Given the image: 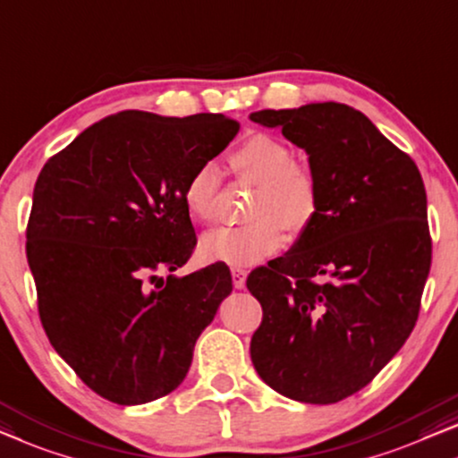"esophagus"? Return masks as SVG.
I'll list each match as a JSON object with an SVG mask.
<instances>
[{"instance_id": "1", "label": "esophagus", "mask_w": 458, "mask_h": 458, "mask_svg": "<svg viewBox=\"0 0 458 458\" xmlns=\"http://www.w3.org/2000/svg\"><path fill=\"white\" fill-rule=\"evenodd\" d=\"M231 276H233L235 289H243L245 287V276H248V270L240 268V267H233V268H231Z\"/></svg>"}]
</instances>
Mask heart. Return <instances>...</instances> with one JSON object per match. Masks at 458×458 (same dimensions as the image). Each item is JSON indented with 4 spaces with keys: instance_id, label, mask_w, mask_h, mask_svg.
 <instances>
[{
    "instance_id": "1",
    "label": "heart",
    "mask_w": 458,
    "mask_h": 458,
    "mask_svg": "<svg viewBox=\"0 0 458 458\" xmlns=\"http://www.w3.org/2000/svg\"><path fill=\"white\" fill-rule=\"evenodd\" d=\"M227 163L237 180L258 185L248 207L251 221L240 227L210 231L202 237L200 251L208 262L248 267L281 250V227L297 235L314 221L320 188L314 171L306 163L295 161L289 144L267 131L245 136L229 150ZM221 185V174L213 163L191 171L182 198L194 221H215Z\"/></svg>"
}]
</instances>
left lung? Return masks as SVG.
Here are the masks:
<instances>
[{
  "label": "left lung",
  "instance_id": "left-lung-1",
  "mask_svg": "<svg viewBox=\"0 0 458 458\" xmlns=\"http://www.w3.org/2000/svg\"><path fill=\"white\" fill-rule=\"evenodd\" d=\"M310 155L318 210L287 254L251 270L250 355L270 388L311 405L368 386L409 339L432 264L426 188L407 152L343 103L264 109Z\"/></svg>",
  "mask_w": 458,
  "mask_h": 458
}]
</instances>
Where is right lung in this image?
<instances>
[{
  "label": "right lung",
  "instance_id": "right-lung-1",
  "mask_svg": "<svg viewBox=\"0 0 458 458\" xmlns=\"http://www.w3.org/2000/svg\"><path fill=\"white\" fill-rule=\"evenodd\" d=\"M221 114L122 111L86 128L38 174L26 258L53 349L117 405L183 382L196 339L231 293L223 264L161 278L190 260L196 233L182 191L233 140Z\"/></svg>",
  "mask_w": 458,
  "mask_h": 458
}]
</instances>
